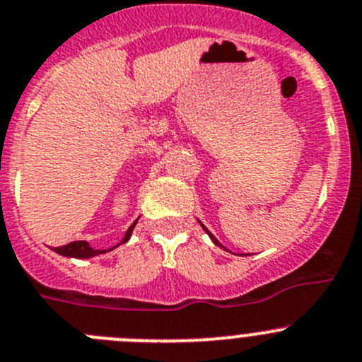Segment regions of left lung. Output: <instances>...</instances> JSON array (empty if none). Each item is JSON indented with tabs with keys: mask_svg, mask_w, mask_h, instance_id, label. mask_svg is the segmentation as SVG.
<instances>
[{
	"mask_svg": "<svg viewBox=\"0 0 362 362\" xmlns=\"http://www.w3.org/2000/svg\"><path fill=\"white\" fill-rule=\"evenodd\" d=\"M199 223H201V226H202V229H204V230H206V233H208V236H209V238H211V242H213V243H215V245H218V247H220V249L227 250V249H226V247H223V245H222V243H220V242H218V240H216V238H215V236H213V235H211V233H209V230H208V229H206V227H204V223H202V222H199Z\"/></svg>",
	"mask_w": 362,
	"mask_h": 362,
	"instance_id": "8db88e82",
	"label": "left lung"
}]
</instances>
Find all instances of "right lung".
Wrapping results in <instances>:
<instances>
[{
  "label": "right lung",
  "instance_id": "right-lung-1",
  "mask_svg": "<svg viewBox=\"0 0 362 362\" xmlns=\"http://www.w3.org/2000/svg\"><path fill=\"white\" fill-rule=\"evenodd\" d=\"M136 226V220L135 222L129 226V229L126 230V235H124V238L120 240L117 245L110 247V249H94V247L90 245L88 242H83V240H80V242H72L69 243V245H64V247H54V252L60 254V256H65V257H78V259H88V257H94V256H101V254L105 252H110V250L117 249L119 245H122V243H126L127 240L132 238V233L133 229H135Z\"/></svg>",
  "mask_w": 362,
  "mask_h": 362
}]
</instances>
